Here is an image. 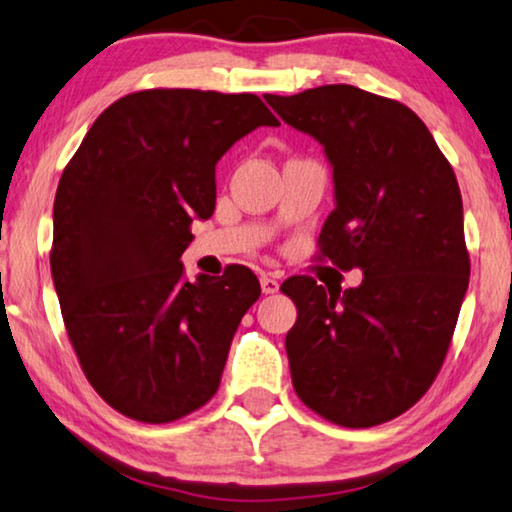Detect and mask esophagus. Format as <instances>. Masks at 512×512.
Here are the masks:
<instances>
[{
  "label": "esophagus",
  "mask_w": 512,
  "mask_h": 512,
  "mask_svg": "<svg viewBox=\"0 0 512 512\" xmlns=\"http://www.w3.org/2000/svg\"><path fill=\"white\" fill-rule=\"evenodd\" d=\"M259 282H262V292L264 294H276L280 289V282L276 278H271V276H262V278H259Z\"/></svg>",
  "instance_id": "obj_1"
}]
</instances>
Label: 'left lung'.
Returning <instances> with one entry per match:
<instances>
[{
	"mask_svg": "<svg viewBox=\"0 0 512 512\" xmlns=\"http://www.w3.org/2000/svg\"><path fill=\"white\" fill-rule=\"evenodd\" d=\"M264 98L333 165L317 259L363 271L345 292L310 276L282 282L299 312L285 338L294 391L335 425H381L423 398L451 347L471 273L455 172L393 98L352 85Z\"/></svg>",
	"mask_w": 512,
	"mask_h": 512,
	"instance_id": "8db88e82",
	"label": "left lung"
}]
</instances>
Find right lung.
<instances>
[{
	"mask_svg": "<svg viewBox=\"0 0 512 512\" xmlns=\"http://www.w3.org/2000/svg\"><path fill=\"white\" fill-rule=\"evenodd\" d=\"M257 126L280 121L255 94L133 91L61 174L50 250L61 317L89 384L133 421L204 407L262 294L246 266L190 282L181 264L193 220L216 209V163Z\"/></svg>",
	"mask_w": 512,
	"mask_h": 512,
	"instance_id": "1",
	"label": "right lung"
}]
</instances>
